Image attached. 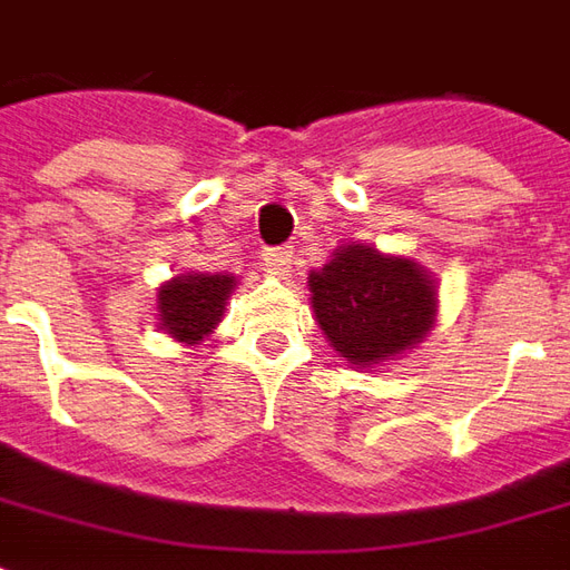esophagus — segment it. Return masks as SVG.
<instances>
[{
	"label": "esophagus",
	"instance_id": "1",
	"mask_svg": "<svg viewBox=\"0 0 570 570\" xmlns=\"http://www.w3.org/2000/svg\"><path fill=\"white\" fill-rule=\"evenodd\" d=\"M262 256H265V265H268L277 277H284V274L289 272V265H293V249L289 247H268Z\"/></svg>",
	"mask_w": 570,
	"mask_h": 570
}]
</instances>
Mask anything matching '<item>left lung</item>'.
<instances>
[{
    "label": "left lung",
    "instance_id": "8db88e82",
    "mask_svg": "<svg viewBox=\"0 0 570 570\" xmlns=\"http://www.w3.org/2000/svg\"><path fill=\"white\" fill-rule=\"evenodd\" d=\"M314 321L354 370H375L419 347L436 323V277L421 262L347 240L308 274Z\"/></svg>",
    "mask_w": 570,
    "mask_h": 570
}]
</instances>
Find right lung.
Returning a JSON list of instances; mask_svg holds the SVG:
<instances>
[{"label": "right lung", "instance_id": "right-lung-1", "mask_svg": "<svg viewBox=\"0 0 570 570\" xmlns=\"http://www.w3.org/2000/svg\"><path fill=\"white\" fill-rule=\"evenodd\" d=\"M235 286V274L223 272H183L164 281L155 293V317L161 333L179 345H200L223 321L225 302Z\"/></svg>", "mask_w": 570, "mask_h": 570}]
</instances>
